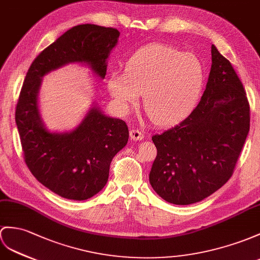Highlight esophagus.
<instances>
[{"label":"esophagus","instance_id":"obj_1","mask_svg":"<svg viewBox=\"0 0 260 260\" xmlns=\"http://www.w3.org/2000/svg\"><path fill=\"white\" fill-rule=\"evenodd\" d=\"M130 137L132 140L135 141H138V140H142V139L144 138V135L142 134V132L140 130L138 129H131L130 130Z\"/></svg>","mask_w":260,"mask_h":260}]
</instances>
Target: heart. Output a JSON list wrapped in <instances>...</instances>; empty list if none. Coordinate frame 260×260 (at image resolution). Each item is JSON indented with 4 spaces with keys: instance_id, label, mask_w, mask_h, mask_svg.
<instances>
[{
    "instance_id": "heart-1",
    "label": "heart",
    "mask_w": 260,
    "mask_h": 260,
    "mask_svg": "<svg viewBox=\"0 0 260 260\" xmlns=\"http://www.w3.org/2000/svg\"><path fill=\"white\" fill-rule=\"evenodd\" d=\"M204 62L198 55L153 44L126 60L124 72H112L108 89L122 109L135 106L143 93L152 122L172 125L191 113L205 84Z\"/></svg>"
}]
</instances>
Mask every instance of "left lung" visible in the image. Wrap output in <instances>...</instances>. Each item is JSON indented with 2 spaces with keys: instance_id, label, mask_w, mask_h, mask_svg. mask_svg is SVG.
<instances>
[{
  "instance_id": "1",
  "label": "left lung",
  "mask_w": 260,
  "mask_h": 260,
  "mask_svg": "<svg viewBox=\"0 0 260 260\" xmlns=\"http://www.w3.org/2000/svg\"><path fill=\"white\" fill-rule=\"evenodd\" d=\"M250 124L245 88L231 61L212 45L206 89L196 108L173 128L152 137L156 157L150 184L175 205L206 199L231 179Z\"/></svg>"
}]
</instances>
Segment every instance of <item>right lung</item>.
<instances>
[{"label": "right lung", "mask_w": 260, "mask_h": 260, "mask_svg": "<svg viewBox=\"0 0 260 260\" xmlns=\"http://www.w3.org/2000/svg\"><path fill=\"white\" fill-rule=\"evenodd\" d=\"M117 28L81 24L68 29L36 57L25 76L15 109L24 161L36 180L64 199L84 201L104 188L110 163L128 142L123 120L96 107L69 134H52L37 107L42 77L68 62H86L105 78L106 60L116 46Z\"/></svg>", "instance_id": "obj_1"}]
</instances>
